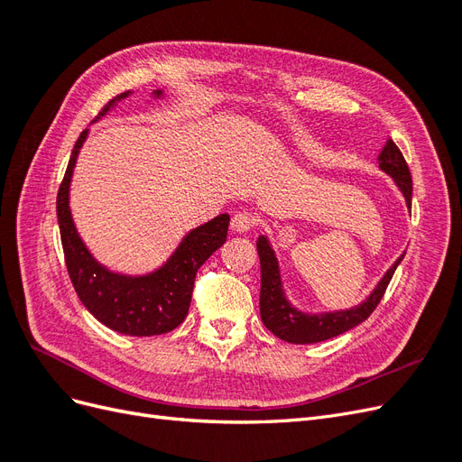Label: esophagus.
Listing matches in <instances>:
<instances>
[{"label":"esophagus","mask_w":462,"mask_h":462,"mask_svg":"<svg viewBox=\"0 0 462 462\" xmlns=\"http://www.w3.org/2000/svg\"><path fill=\"white\" fill-rule=\"evenodd\" d=\"M253 226H254V219H253V216L246 214V212H236L231 217V229L235 233H246V231L253 229Z\"/></svg>","instance_id":"esophagus-1"}]
</instances>
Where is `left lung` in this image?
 I'll return each instance as SVG.
<instances>
[{"label":"left lung","mask_w":462,"mask_h":462,"mask_svg":"<svg viewBox=\"0 0 462 462\" xmlns=\"http://www.w3.org/2000/svg\"><path fill=\"white\" fill-rule=\"evenodd\" d=\"M377 162H380L382 171L393 177L395 185L399 187L404 200H407V206L411 208L412 177L401 150L393 141H391V138L385 143ZM256 248H258L260 272H262L260 316H262L263 326L268 328L275 337L283 339L287 343H295V345L319 343L331 337H337V335L353 329L355 326L368 319V316L375 310V306L380 304L382 297L385 295V289L391 282V277H393L397 265L404 256L401 254L397 262L391 265L365 302H360L358 306H353V309L348 310L306 314L297 310L285 297L283 285H282V272H279V263L268 236L260 235L256 241Z\"/></svg>","instance_id":"8db88e82"}]
</instances>
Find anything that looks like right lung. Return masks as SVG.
<instances>
[{
    "label": "right lung",
    "mask_w": 462,
    "mask_h": 462,
    "mask_svg": "<svg viewBox=\"0 0 462 462\" xmlns=\"http://www.w3.org/2000/svg\"><path fill=\"white\" fill-rule=\"evenodd\" d=\"M131 94L123 92L109 100L96 119L104 117L111 107ZM160 97L162 90H153ZM88 136L82 131L71 152L65 177L58 192V221L65 263L71 283L87 310L109 329L134 337H150L175 329L189 314L194 277L200 265L226 243L229 216L221 214L204 226L192 229L162 268L146 275H123L109 272L97 262L77 233L69 208L77 156Z\"/></svg>",
    "instance_id": "right-lung-1"
}]
</instances>
